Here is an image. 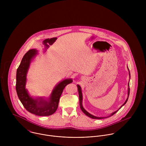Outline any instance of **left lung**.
Returning <instances> with one entry per match:
<instances>
[{"mask_svg": "<svg viewBox=\"0 0 146 146\" xmlns=\"http://www.w3.org/2000/svg\"><path fill=\"white\" fill-rule=\"evenodd\" d=\"M127 67V70H128V71H129V78H130V71H129V68H128V67ZM77 87H78V93H79V104H80V108H81V110H82V111L86 115V116H88V117H90V118H92V119H104V118H107V117H110V116H112V115H114L115 113H116L123 106H124L125 104H126V103L127 102V100H128V98H129V93H130V88H129V83H128V90H127V98H126V101H125V102H124V104H123V105H121V107L117 110H116V111H115V112H112V113H111L108 116H106V117H97V116H94V115H92V114H90V113H89L88 111H86L84 108L83 106V104H82V102H83V95H82V88H81V87H80V86L79 85H77Z\"/></svg>", "mask_w": 146, "mask_h": 146, "instance_id": "1", "label": "left lung"}]
</instances>
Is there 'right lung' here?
I'll return each mask as SVG.
<instances>
[{
    "label": "right lung",
    "instance_id": "right-lung-1",
    "mask_svg": "<svg viewBox=\"0 0 146 146\" xmlns=\"http://www.w3.org/2000/svg\"><path fill=\"white\" fill-rule=\"evenodd\" d=\"M38 52L36 49H30L23 57L17 70L16 89L19 100L27 111L38 116H50L57 110L64 88L72 82V79H66L57 84L47 99L31 96L26 88L27 74L30 63L38 54Z\"/></svg>",
    "mask_w": 146,
    "mask_h": 146
}]
</instances>
